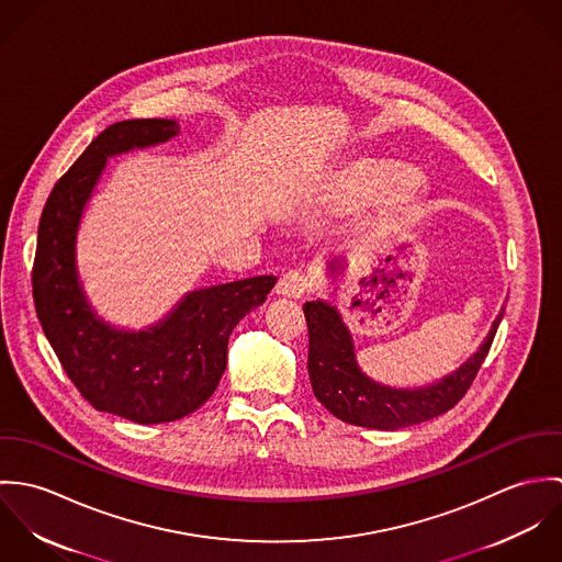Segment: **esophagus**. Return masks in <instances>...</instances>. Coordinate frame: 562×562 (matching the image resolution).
Segmentation results:
<instances>
[{
	"mask_svg": "<svg viewBox=\"0 0 562 562\" xmlns=\"http://www.w3.org/2000/svg\"><path fill=\"white\" fill-rule=\"evenodd\" d=\"M310 290V279L305 272L301 270H290L285 274H281L279 283H277V294L283 299H303L305 292Z\"/></svg>",
	"mask_w": 562,
	"mask_h": 562,
	"instance_id": "1",
	"label": "esophagus"
}]
</instances>
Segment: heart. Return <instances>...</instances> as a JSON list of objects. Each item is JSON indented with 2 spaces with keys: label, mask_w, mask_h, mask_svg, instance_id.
I'll list each match as a JSON object with an SVG mask.
<instances>
[{
  "label": "heart",
  "mask_w": 562,
  "mask_h": 562,
  "mask_svg": "<svg viewBox=\"0 0 562 562\" xmlns=\"http://www.w3.org/2000/svg\"><path fill=\"white\" fill-rule=\"evenodd\" d=\"M368 223L383 225L406 216L419 201V181L394 161L366 160L350 166L318 199V212L339 216L357 207L371 190Z\"/></svg>",
  "instance_id": "heart-1"
}]
</instances>
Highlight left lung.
Returning a JSON list of instances; mask_svg holds the SVG:
<instances>
[{"mask_svg":"<svg viewBox=\"0 0 562 562\" xmlns=\"http://www.w3.org/2000/svg\"><path fill=\"white\" fill-rule=\"evenodd\" d=\"M326 268L335 277L344 266L330 259ZM303 312L310 326L307 368L316 398L341 422L379 430H398L450 411L468 394L504 318L502 307L479 350L448 376L424 387H390L361 370L352 333L335 305L312 301Z\"/></svg>","mask_w":562,"mask_h":562,"instance_id":"1","label":"left lung"}]
</instances>
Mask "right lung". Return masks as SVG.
I'll return each instance as SVG.
<instances>
[{
	"mask_svg": "<svg viewBox=\"0 0 562 562\" xmlns=\"http://www.w3.org/2000/svg\"><path fill=\"white\" fill-rule=\"evenodd\" d=\"M179 134L172 119H134L103 130L54 186L32 270L36 316L67 376L97 411L138 424L175 422L207 401L227 368L236 324L263 305L277 277L263 274L188 292L161 321L130 330L90 305L78 270L83 210L108 158Z\"/></svg>",
	"mask_w": 562,
	"mask_h": 562,
	"instance_id": "right-lung-1",
	"label": "right lung"
}]
</instances>
